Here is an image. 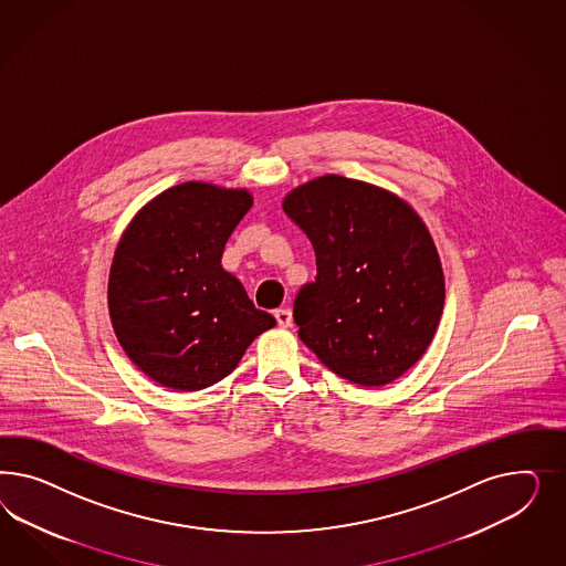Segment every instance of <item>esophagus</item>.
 Listing matches in <instances>:
<instances>
[{"mask_svg": "<svg viewBox=\"0 0 566 566\" xmlns=\"http://www.w3.org/2000/svg\"><path fill=\"white\" fill-rule=\"evenodd\" d=\"M274 317L280 327H289L292 324L291 308H277L274 311Z\"/></svg>", "mask_w": 566, "mask_h": 566, "instance_id": "esophagus-1", "label": "esophagus"}]
</instances>
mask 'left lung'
I'll list each match as a JSON object with an SVG mask.
<instances>
[{"instance_id": "obj_1", "label": "left lung", "mask_w": 566, "mask_h": 566, "mask_svg": "<svg viewBox=\"0 0 566 566\" xmlns=\"http://www.w3.org/2000/svg\"><path fill=\"white\" fill-rule=\"evenodd\" d=\"M317 277L294 301L298 338L353 384L395 381L423 357L444 308L428 226L390 190L326 174L284 197Z\"/></svg>"}]
</instances>
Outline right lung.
Returning <instances> with one entry per match:
<instances>
[{
  "mask_svg": "<svg viewBox=\"0 0 566 566\" xmlns=\"http://www.w3.org/2000/svg\"><path fill=\"white\" fill-rule=\"evenodd\" d=\"M251 206L247 189L185 182L124 230L109 270V317L128 359L159 386H213L275 326L222 268L223 247Z\"/></svg>",
  "mask_w": 566,
  "mask_h": 566,
  "instance_id": "1",
  "label": "right lung"
}]
</instances>
